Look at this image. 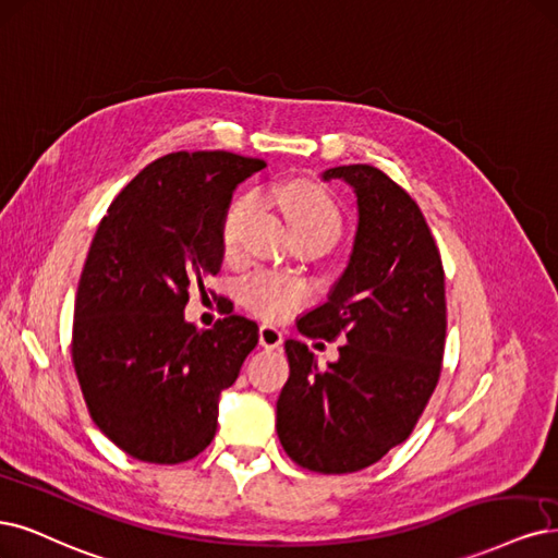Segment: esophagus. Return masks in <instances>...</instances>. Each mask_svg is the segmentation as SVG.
I'll return each mask as SVG.
<instances>
[{
    "mask_svg": "<svg viewBox=\"0 0 558 558\" xmlns=\"http://www.w3.org/2000/svg\"><path fill=\"white\" fill-rule=\"evenodd\" d=\"M258 341H260L263 349H270L272 351V349H279L283 337H281V332L277 328H272V325H260Z\"/></svg>",
    "mask_w": 558,
    "mask_h": 558,
    "instance_id": "obj_1",
    "label": "esophagus"
}]
</instances>
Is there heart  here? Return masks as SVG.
I'll return each mask as SVG.
<instances>
[{
  "label": "heart",
  "mask_w": 558,
  "mask_h": 558,
  "mask_svg": "<svg viewBox=\"0 0 558 558\" xmlns=\"http://www.w3.org/2000/svg\"><path fill=\"white\" fill-rule=\"evenodd\" d=\"M277 201L291 223L293 235H325L337 240L341 230V215L335 198L323 186L310 180H293L277 191ZM258 207L256 194H242L228 205L221 219V248L233 256L240 248L242 228ZM238 298L248 312L263 320H286L310 300V288L302 281L275 275L256 272L238 286Z\"/></svg>",
  "instance_id": "b5f03b06"
}]
</instances>
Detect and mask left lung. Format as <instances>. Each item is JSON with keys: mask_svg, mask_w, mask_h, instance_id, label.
Instances as JSON below:
<instances>
[{"mask_svg": "<svg viewBox=\"0 0 558 558\" xmlns=\"http://www.w3.org/2000/svg\"><path fill=\"white\" fill-rule=\"evenodd\" d=\"M323 180L353 186L360 221L330 300L298 330L343 345L318 367L310 345L286 341L277 434L298 466L337 475L376 464L415 429L444 367L446 272L417 203L386 172L353 163Z\"/></svg>", "mask_w": 558, "mask_h": 558, "instance_id": "obj_1", "label": "left lung"}]
</instances>
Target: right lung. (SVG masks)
<instances>
[{
	"label": "right lung",
	"mask_w": 558,
	"mask_h": 558,
	"mask_svg": "<svg viewBox=\"0 0 558 558\" xmlns=\"http://www.w3.org/2000/svg\"><path fill=\"white\" fill-rule=\"evenodd\" d=\"M265 168L233 151H172L108 207L78 281L71 360L87 411L147 464H182L217 434L219 395L256 349L258 325L230 314L184 320L189 293L217 275L235 186Z\"/></svg>",
	"instance_id": "add662e5"
}]
</instances>
